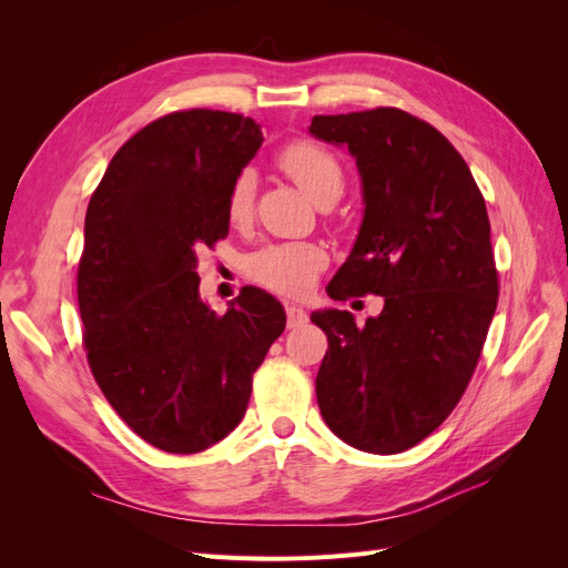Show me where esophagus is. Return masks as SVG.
Returning a JSON list of instances; mask_svg holds the SVG:
<instances>
[{
	"instance_id": "1",
	"label": "esophagus",
	"mask_w": 568,
	"mask_h": 568,
	"mask_svg": "<svg viewBox=\"0 0 568 568\" xmlns=\"http://www.w3.org/2000/svg\"><path fill=\"white\" fill-rule=\"evenodd\" d=\"M286 320H288V329H296V326L307 322V313L301 305H286Z\"/></svg>"
}]
</instances>
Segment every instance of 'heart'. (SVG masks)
<instances>
[{
	"mask_svg": "<svg viewBox=\"0 0 568 568\" xmlns=\"http://www.w3.org/2000/svg\"><path fill=\"white\" fill-rule=\"evenodd\" d=\"M280 168L298 184L301 192L322 205H334L341 194L346 175L334 153L313 142H294L280 151ZM255 203V173L242 170L230 186L227 220L242 227L253 215ZM326 265V253L317 244H267L248 255L246 272L257 284H263L284 296H303L311 291L320 270Z\"/></svg>",
	"mask_w": 568,
	"mask_h": 568,
	"instance_id": "obj_1",
	"label": "heart"
}]
</instances>
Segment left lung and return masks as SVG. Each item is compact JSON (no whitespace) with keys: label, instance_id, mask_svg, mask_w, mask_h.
<instances>
[{"label":"left lung","instance_id":"1","mask_svg":"<svg viewBox=\"0 0 568 568\" xmlns=\"http://www.w3.org/2000/svg\"><path fill=\"white\" fill-rule=\"evenodd\" d=\"M307 132L348 149L365 205L326 294L384 296L365 326L336 307L311 315L329 341L317 405L343 443L395 455L445 422L484 348L497 305L486 201L455 146L405 111L315 115Z\"/></svg>","mask_w":568,"mask_h":568}]
</instances>
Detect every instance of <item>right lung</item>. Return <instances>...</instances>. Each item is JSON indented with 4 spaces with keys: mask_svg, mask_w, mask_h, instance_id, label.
<instances>
[{
    "mask_svg": "<svg viewBox=\"0 0 568 568\" xmlns=\"http://www.w3.org/2000/svg\"><path fill=\"white\" fill-rule=\"evenodd\" d=\"M261 142V125L236 113L153 120L118 149L84 215L78 303L92 374L120 419L165 453L234 432L286 326L257 286L225 315L199 294L196 253L227 236L230 186Z\"/></svg>",
    "mask_w": 568,
    "mask_h": 568,
    "instance_id": "1",
    "label": "right lung"
}]
</instances>
